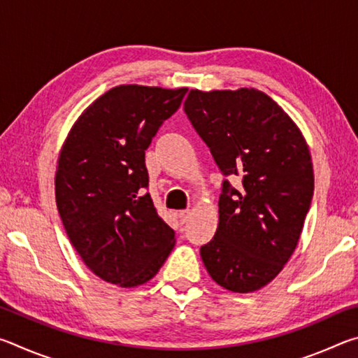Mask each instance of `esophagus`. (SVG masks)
Listing matches in <instances>:
<instances>
[{"label":"esophagus","instance_id":"34e87169","mask_svg":"<svg viewBox=\"0 0 358 358\" xmlns=\"http://www.w3.org/2000/svg\"><path fill=\"white\" fill-rule=\"evenodd\" d=\"M189 217H191V211H189V210L180 211V213H178L180 224H185V222H187V220H189Z\"/></svg>","mask_w":358,"mask_h":358}]
</instances>
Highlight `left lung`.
Masks as SVG:
<instances>
[{
    "label": "left lung",
    "instance_id": "left-lung-1",
    "mask_svg": "<svg viewBox=\"0 0 358 358\" xmlns=\"http://www.w3.org/2000/svg\"><path fill=\"white\" fill-rule=\"evenodd\" d=\"M187 118L224 175L215 237L201 248L211 280L248 294L273 281L299 243L314 191L311 153L299 126L256 88L191 90Z\"/></svg>",
    "mask_w": 358,
    "mask_h": 358
}]
</instances>
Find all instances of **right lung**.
<instances>
[{
    "label": "right lung",
    "mask_w": 358,
    "mask_h": 358,
    "mask_svg": "<svg viewBox=\"0 0 358 358\" xmlns=\"http://www.w3.org/2000/svg\"><path fill=\"white\" fill-rule=\"evenodd\" d=\"M186 92L110 88L85 108L59 150L55 199L66 234L83 264L120 287L150 281L173 250V229L145 191V150Z\"/></svg>",
    "instance_id": "obj_1"
}]
</instances>
